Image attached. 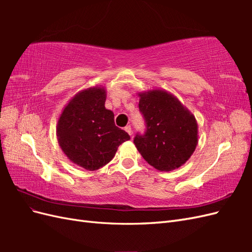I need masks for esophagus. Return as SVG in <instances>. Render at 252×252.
<instances>
[{"label": "esophagus", "mask_w": 252, "mask_h": 252, "mask_svg": "<svg viewBox=\"0 0 252 252\" xmlns=\"http://www.w3.org/2000/svg\"><path fill=\"white\" fill-rule=\"evenodd\" d=\"M124 129H125V131H126V132H127V133H128L129 135H130V136L132 135V130H131V126H129V125H128V126H126V127H125Z\"/></svg>", "instance_id": "1"}]
</instances>
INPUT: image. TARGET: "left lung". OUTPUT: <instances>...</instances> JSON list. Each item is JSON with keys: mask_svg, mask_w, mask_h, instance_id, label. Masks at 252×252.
I'll return each mask as SVG.
<instances>
[{"mask_svg": "<svg viewBox=\"0 0 252 252\" xmlns=\"http://www.w3.org/2000/svg\"><path fill=\"white\" fill-rule=\"evenodd\" d=\"M139 108L146 121L144 135L133 140L149 165L159 171H171L184 165L194 152L197 122L179 98L164 89L139 93Z\"/></svg>", "mask_w": 252, "mask_h": 252, "instance_id": "1", "label": "left lung"}]
</instances>
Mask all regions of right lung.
Here are the masks:
<instances>
[{
  "mask_svg": "<svg viewBox=\"0 0 252 252\" xmlns=\"http://www.w3.org/2000/svg\"><path fill=\"white\" fill-rule=\"evenodd\" d=\"M106 89L94 86L79 91L61 112L57 138L70 162L94 171L108 164L129 134L114 124V114L105 108Z\"/></svg>",
  "mask_w": 252,
  "mask_h": 252,
  "instance_id": "obj_1",
  "label": "right lung"
}]
</instances>
